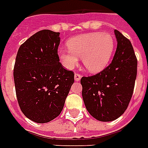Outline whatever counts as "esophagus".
I'll return each mask as SVG.
<instances>
[{"mask_svg":"<svg viewBox=\"0 0 148 148\" xmlns=\"http://www.w3.org/2000/svg\"><path fill=\"white\" fill-rule=\"evenodd\" d=\"M81 78H82V75H80V74H76L75 73V75H74V79H75V81H76V82H79V81H80Z\"/></svg>","mask_w":148,"mask_h":148,"instance_id":"obj_1","label":"esophagus"}]
</instances>
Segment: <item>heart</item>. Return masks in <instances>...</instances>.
<instances>
[{
	"label": "heart",
	"mask_w": 148,
	"mask_h": 148,
	"mask_svg": "<svg viewBox=\"0 0 148 148\" xmlns=\"http://www.w3.org/2000/svg\"><path fill=\"white\" fill-rule=\"evenodd\" d=\"M114 39L107 33H91L70 39L68 50L60 48L58 54L67 69H73L82 58L90 73H99L108 64L114 50Z\"/></svg>",
	"instance_id": "heart-1"
}]
</instances>
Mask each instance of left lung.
Masks as SVG:
<instances>
[{"label": "left lung", "instance_id": "left-lung-1", "mask_svg": "<svg viewBox=\"0 0 148 148\" xmlns=\"http://www.w3.org/2000/svg\"><path fill=\"white\" fill-rule=\"evenodd\" d=\"M117 48L112 63L97 75L83 77L82 96L86 110L94 119L111 122L125 112L133 95L137 60L131 42L114 30Z\"/></svg>", "mask_w": 148, "mask_h": 148}]
</instances>
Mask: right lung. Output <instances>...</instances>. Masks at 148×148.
Returning a JSON list of instances; mask_svg holds the SVG:
<instances>
[{"label": "right lung", "mask_w": 148, "mask_h": 148, "mask_svg": "<svg viewBox=\"0 0 148 148\" xmlns=\"http://www.w3.org/2000/svg\"><path fill=\"white\" fill-rule=\"evenodd\" d=\"M60 33L44 29L25 41L18 51L14 67L15 92L25 117L46 123L63 109L74 74L59 62Z\"/></svg>", "instance_id": "right-lung-1"}]
</instances>
